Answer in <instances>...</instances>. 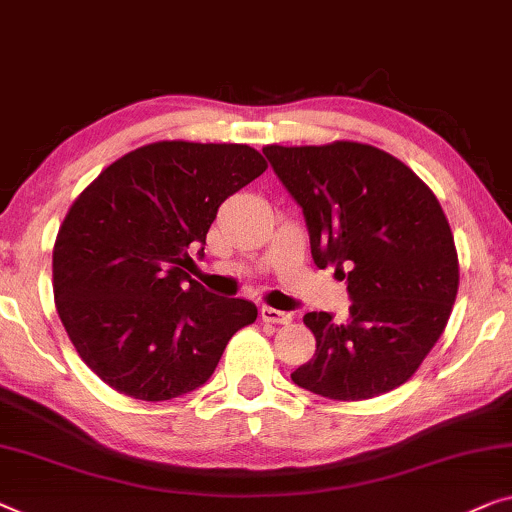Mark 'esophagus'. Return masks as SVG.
<instances>
[{
	"label": "esophagus",
	"mask_w": 512,
	"mask_h": 512,
	"mask_svg": "<svg viewBox=\"0 0 512 512\" xmlns=\"http://www.w3.org/2000/svg\"><path fill=\"white\" fill-rule=\"evenodd\" d=\"M261 318L265 323H277V325H284V323H291L293 321V314H288V311H279L274 307H263L261 309Z\"/></svg>",
	"instance_id": "obj_1"
}]
</instances>
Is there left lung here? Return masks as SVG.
<instances>
[{
	"label": "left lung",
	"instance_id": "8db88e82",
	"mask_svg": "<svg viewBox=\"0 0 512 512\" xmlns=\"http://www.w3.org/2000/svg\"><path fill=\"white\" fill-rule=\"evenodd\" d=\"M302 207L311 258L346 279L348 318L309 311L316 353L295 369L300 388L330 399H369L416 374L446 328L459 286L455 240L436 196L379 147H263Z\"/></svg>",
	"mask_w": 512,
	"mask_h": 512
}]
</instances>
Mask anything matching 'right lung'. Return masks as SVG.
<instances>
[{
  "label": "right lung",
  "mask_w": 512,
  "mask_h": 512,
  "mask_svg": "<svg viewBox=\"0 0 512 512\" xmlns=\"http://www.w3.org/2000/svg\"><path fill=\"white\" fill-rule=\"evenodd\" d=\"M268 168L249 145L161 140L110 164L76 198L53 249L64 330L122 395L164 402L201 388L258 309L189 277L219 205Z\"/></svg>",
  "instance_id": "1"
}]
</instances>
